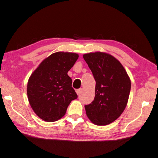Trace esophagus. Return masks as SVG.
Listing matches in <instances>:
<instances>
[{"label":"esophagus","instance_id":"obj_1","mask_svg":"<svg viewBox=\"0 0 158 158\" xmlns=\"http://www.w3.org/2000/svg\"><path fill=\"white\" fill-rule=\"evenodd\" d=\"M81 91H82V89H77L76 90V93H77V94H79Z\"/></svg>","mask_w":158,"mask_h":158}]
</instances>
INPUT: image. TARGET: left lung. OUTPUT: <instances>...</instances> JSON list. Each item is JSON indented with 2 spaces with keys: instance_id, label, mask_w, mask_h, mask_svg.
Here are the masks:
<instances>
[{
  "instance_id": "1",
  "label": "left lung",
  "mask_w": 158,
  "mask_h": 158,
  "mask_svg": "<svg viewBox=\"0 0 158 158\" xmlns=\"http://www.w3.org/2000/svg\"><path fill=\"white\" fill-rule=\"evenodd\" d=\"M83 57L96 81L94 101L85 106L87 116L96 125L109 124L127 105L131 88L130 77L120 61L109 53L97 52Z\"/></svg>"
}]
</instances>
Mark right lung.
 <instances>
[{
  "instance_id": "obj_1",
  "label": "right lung",
  "mask_w": 158,
  "mask_h": 158,
  "mask_svg": "<svg viewBox=\"0 0 158 158\" xmlns=\"http://www.w3.org/2000/svg\"><path fill=\"white\" fill-rule=\"evenodd\" d=\"M78 57L75 53H52L30 77L27 85L28 101L35 113L43 120L52 123L60 119L71 101L77 98L67 72Z\"/></svg>"
}]
</instances>
